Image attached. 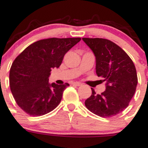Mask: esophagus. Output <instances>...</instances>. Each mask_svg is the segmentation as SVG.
I'll return each mask as SVG.
<instances>
[{
	"label": "esophagus",
	"mask_w": 148,
	"mask_h": 148,
	"mask_svg": "<svg viewBox=\"0 0 148 148\" xmlns=\"http://www.w3.org/2000/svg\"><path fill=\"white\" fill-rule=\"evenodd\" d=\"M73 85L79 86H81V85H82V84L80 83V82H77V81H76V82H74V83H73Z\"/></svg>",
	"instance_id": "1"
}]
</instances>
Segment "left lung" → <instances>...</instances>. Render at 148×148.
I'll list each match as a JSON object with an SVG mask.
<instances>
[{
    "mask_svg": "<svg viewBox=\"0 0 148 148\" xmlns=\"http://www.w3.org/2000/svg\"><path fill=\"white\" fill-rule=\"evenodd\" d=\"M95 56L96 73L106 81V90L85 101L86 108L101 117H112L128 106L138 83L136 67L117 45L102 38H82Z\"/></svg>",
    "mask_w": 148,
    "mask_h": 148,
    "instance_id": "obj_1",
    "label": "left lung"
}]
</instances>
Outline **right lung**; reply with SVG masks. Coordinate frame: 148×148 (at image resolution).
<instances>
[{"instance_id":"right-lung-1","label":"right lung","mask_w":148,"mask_h":148,"mask_svg":"<svg viewBox=\"0 0 148 148\" xmlns=\"http://www.w3.org/2000/svg\"><path fill=\"white\" fill-rule=\"evenodd\" d=\"M81 38H49L27 47L14 59L9 73V84L16 103L31 116H42L61 102L69 84L49 83L53 68H59L64 56Z\"/></svg>"}]
</instances>
